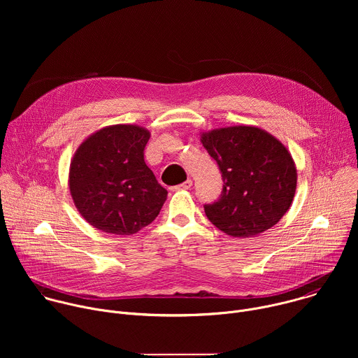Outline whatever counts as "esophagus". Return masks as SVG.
Here are the masks:
<instances>
[{
  "label": "esophagus",
  "instance_id": "esophagus-1",
  "mask_svg": "<svg viewBox=\"0 0 358 358\" xmlns=\"http://www.w3.org/2000/svg\"><path fill=\"white\" fill-rule=\"evenodd\" d=\"M191 185H192V180H187V181H184L182 184H178V185H176V187H173V189L174 191H184V189H189L191 188Z\"/></svg>",
  "mask_w": 358,
  "mask_h": 358
}]
</instances>
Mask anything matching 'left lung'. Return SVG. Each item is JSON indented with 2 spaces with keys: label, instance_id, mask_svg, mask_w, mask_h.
<instances>
[{
  "label": "left lung",
  "instance_id": "left-lung-1",
  "mask_svg": "<svg viewBox=\"0 0 358 358\" xmlns=\"http://www.w3.org/2000/svg\"><path fill=\"white\" fill-rule=\"evenodd\" d=\"M199 140L224 180L221 198L203 206L208 220L234 238L276 225L290 208L297 184L286 145L266 130L245 124L202 131Z\"/></svg>",
  "mask_w": 358,
  "mask_h": 358
}]
</instances>
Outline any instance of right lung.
I'll return each instance as SVG.
<instances>
[{
	"label": "right lung",
	"instance_id": "obj_1",
	"mask_svg": "<svg viewBox=\"0 0 358 358\" xmlns=\"http://www.w3.org/2000/svg\"><path fill=\"white\" fill-rule=\"evenodd\" d=\"M150 131L113 124L87 136L69 167V191L79 214L93 228L131 235L159 215L167 189L144 163Z\"/></svg>",
	"mask_w": 358,
	"mask_h": 358
}]
</instances>
